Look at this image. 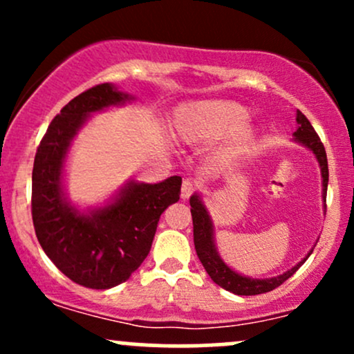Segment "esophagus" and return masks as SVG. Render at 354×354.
Returning <instances> with one entry per match:
<instances>
[{
	"instance_id": "1",
	"label": "esophagus",
	"mask_w": 354,
	"mask_h": 354,
	"mask_svg": "<svg viewBox=\"0 0 354 354\" xmlns=\"http://www.w3.org/2000/svg\"><path fill=\"white\" fill-rule=\"evenodd\" d=\"M193 191H194L193 181H189V180L183 181V185H181V198H183V200H188L191 194H193Z\"/></svg>"
}]
</instances>
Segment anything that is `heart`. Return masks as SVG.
<instances>
[{"mask_svg":"<svg viewBox=\"0 0 354 354\" xmlns=\"http://www.w3.org/2000/svg\"><path fill=\"white\" fill-rule=\"evenodd\" d=\"M248 120L250 111L239 103L198 101L180 109L174 129L186 143H209L234 131L231 149H239L250 145L254 138V129L245 124Z\"/></svg>","mask_w":354,"mask_h":354,"instance_id":"obj_1","label":"heart"}]
</instances>
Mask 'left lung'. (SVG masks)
<instances>
[{
    "mask_svg": "<svg viewBox=\"0 0 354 354\" xmlns=\"http://www.w3.org/2000/svg\"><path fill=\"white\" fill-rule=\"evenodd\" d=\"M296 131L293 133L295 143L304 146L306 149L315 154L316 161H318L321 169V185H323V191H321V198H323V206L326 209V191H328V160L324 146L319 141V136L316 135L315 128H313L308 118L303 115L301 111H296ZM191 205V216H193V236H194V248H196V254L200 258L201 265L205 266L206 273L213 279L218 286L225 288L230 293L239 295V296H253L268 293V291L274 290L279 284L286 281L290 276H293L296 271L301 268V265L310 258V254L315 250V245L308 254L304 256L301 261H298L291 270L284 271L283 274L271 276V278H251V276H245L225 263V259L219 254L216 241H214V225L213 219L209 216V211L206 208L205 201H203L201 193H194L189 198ZM319 239V238H318Z\"/></svg>",
    "mask_w": 354,
    "mask_h": 354,
    "instance_id": "obj_1",
    "label": "left lung"
}]
</instances>
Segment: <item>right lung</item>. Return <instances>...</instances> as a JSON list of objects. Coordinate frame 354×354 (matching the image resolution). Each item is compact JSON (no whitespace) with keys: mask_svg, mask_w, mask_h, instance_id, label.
Masks as SVG:
<instances>
[{"mask_svg":"<svg viewBox=\"0 0 354 354\" xmlns=\"http://www.w3.org/2000/svg\"><path fill=\"white\" fill-rule=\"evenodd\" d=\"M135 96L111 83L81 93L48 126L33 166V225L48 258L71 281L93 290L124 283L151 250L158 221L180 200L181 178L128 180L101 205H75L66 189L73 141L95 113L124 106Z\"/></svg>","mask_w":354,"mask_h":354,"instance_id":"obj_1","label":"right lung"}]
</instances>
